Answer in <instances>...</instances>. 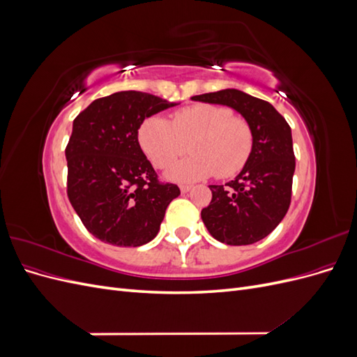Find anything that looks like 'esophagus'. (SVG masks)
I'll use <instances>...</instances> for the list:
<instances>
[{
	"label": "esophagus",
	"instance_id": "obj_1",
	"mask_svg": "<svg viewBox=\"0 0 357 357\" xmlns=\"http://www.w3.org/2000/svg\"><path fill=\"white\" fill-rule=\"evenodd\" d=\"M192 189V186L190 185H180V190H181V193H186V192H189Z\"/></svg>",
	"mask_w": 357,
	"mask_h": 357
}]
</instances>
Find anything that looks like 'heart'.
<instances>
[{
    "label": "heart",
    "mask_w": 357,
    "mask_h": 357,
    "mask_svg": "<svg viewBox=\"0 0 357 357\" xmlns=\"http://www.w3.org/2000/svg\"><path fill=\"white\" fill-rule=\"evenodd\" d=\"M138 144L156 168H167L189 143L192 155L172 165L167 176L176 181H195L218 172L222 178L238 174L253 150L252 128L229 107L193 104L169 116H149L138 126Z\"/></svg>",
    "instance_id": "heart-1"
}]
</instances>
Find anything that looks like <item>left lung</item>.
I'll return each mask as SVG.
<instances>
[{
	"label": "left lung",
	"instance_id": "left-lung-1",
	"mask_svg": "<svg viewBox=\"0 0 357 357\" xmlns=\"http://www.w3.org/2000/svg\"><path fill=\"white\" fill-rule=\"evenodd\" d=\"M193 101L232 107L248 122L253 150L235 180L211 185L213 198L201 218L215 240L247 245L271 234L286 215L291 199L295 153L286 119L274 107L236 89L192 96Z\"/></svg>",
	"mask_w": 357,
	"mask_h": 357
}]
</instances>
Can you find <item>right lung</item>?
I'll return each instance as SVG.
<instances>
[{
    "mask_svg": "<svg viewBox=\"0 0 357 357\" xmlns=\"http://www.w3.org/2000/svg\"><path fill=\"white\" fill-rule=\"evenodd\" d=\"M174 105L152 93L123 91L95 100L74 119L66 149L67 195L98 240L138 247L158 235L180 189L159 181L137 131L146 117Z\"/></svg>",
    "mask_w": 357,
    "mask_h": 357,
    "instance_id": "1",
    "label": "right lung"
}]
</instances>
